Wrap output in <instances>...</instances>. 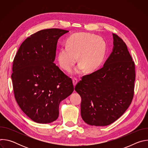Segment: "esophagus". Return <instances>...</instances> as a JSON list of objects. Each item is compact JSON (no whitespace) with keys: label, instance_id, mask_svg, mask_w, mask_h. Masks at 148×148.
<instances>
[{"label":"esophagus","instance_id":"34e87169","mask_svg":"<svg viewBox=\"0 0 148 148\" xmlns=\"http://www.w3.org/2000/svg\"><path fill=\"white\" fill-rule=\"evenodd\" d=\"M77 82H78V79H77V78H74L73 79V85H74V87L75 86V85L77 84Z\"/></svg>","mask_w":148,"mask_h":148}]
</instances>
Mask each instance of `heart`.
<instances>
[{"label": "heart", "instance_id": "heart-1", "mask_svg": "<svg viewBox=\"0 0 148 148\" xmlns=\"http://www.w3.org/2000/svg\"><path fill=\"white\" fill-rule=\"evenodd\" d=\"M67 45L59 50L57 56L60 66L69 71L78 61L80 64L74 69V74H80L85 69L90 73L97 69L102 62L106 43L97 35L89 33H77L70 36Z\"/></svg>", "mask_w": 148, "mask_h": 148}]
</instances>
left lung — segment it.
<instances>
[{"instance_id":"left-lung-1","label":"left lung","mask_w":148,"mask_h":148,"mask_svg":"<svg viewBox=\"0 0 148 148\" xmlns=\"http://www.w3.org/2000/svg\"><path fill=\"white\" fill-rule=\"evenodd\" d=\"M112 35V52L103 66L83 76L75 87L81 97V117L90 125L111 124L128 108L134 97L135 63L123 40Z\"/></svg>"}]
</instances>
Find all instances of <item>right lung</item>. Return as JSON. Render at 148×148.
<instances>
[{"mask_svg": "<svg viewBox=\"0 0 148 148\" xmlns=\"http://www.w3.org/2000/svg\"><path fill=\"white\" fill-rule=\"evenodd\" d=\"M68 32L60 29L40 30L23 42L14 57L11 77L15 99L37 123L56 121L60 102L74 91L71 78L54 63L58 40Z\"/></svg>", "mask_w": 148, "mask_h": 148, "instance_id": "1", "label": "right lung"}]
</instances>
